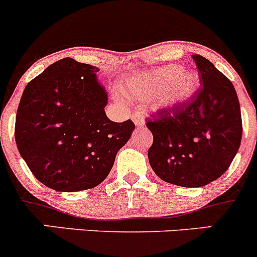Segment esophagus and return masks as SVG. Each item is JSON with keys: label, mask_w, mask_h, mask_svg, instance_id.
I'll use <instances>...</instances> for the list:
<instances>
[{"label": "esophagus", "mask_w": 257, "mask_h": 257, "mask_svg": "<svg viewBox=\"0 0 257 257\" xmlns=\"http://www.w3.org/2000/svg\"><path fill=\"white\" fill-rule=\"evenodd\" d=\"M132 119H133L134 124H136L137 126L144 125V119H143V116H142L141 113H138V112L133 113L132 114Z\"/></svg>", "instance_id": "esophagus-1"}]
</instances>
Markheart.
<instances>
[{"label": "heart", "instance_id": "1", "mask_svg": "<svg viewBox=\"0 0 257 257\" xmlns=\"http://www.w3.org/2000/svg\"><path fill=\"white\" fill-rule=\"evenodd\" d=\"M200 85V77L194 69L183 71L180 66H167L137 74L120 84L129 98L142 99L149 95L154 107L173 108L190 99Z\"/></svg>", "mask_w": 257, "mask_h": 257}]
</instances>
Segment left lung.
<instances>
[{
    "label": "left lung",
    "mask_w": 257,
    "mask_h": 257,
    "mask_svg": "<svg viewBox=\"0 0 257 257\" xmlns=\"http://www.w3.org/2000/svg\"><path fill=\"white\" fill-rule=\"evenodd\" d=\"M200 89L177 107L147 119L153 134L148 150L162 180L199 188L221 177L234 160L242 137L239 98L227 77L205 57L193 54Z\"/></svg>",
    "instance_id": "left-lung-1"
}]
</instances>
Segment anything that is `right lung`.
Instances as JSON below:
<instances>
[{
    "label": "right lung",
    "mask_w": 257,
    "mask_h": 257,
    "mask_svg": "<svg viewBox=\"0 0 257 257\" xmlns=\"http://www.w3.org/2000/svg\"><path fill=\"white\" fill-rule=\"evenodd\" d=\"M98 71L68 57L59 59L31 80L21 97L18 152L32 174L53 190L99 185L136 128L131 119L115 123L107 116L108 94Z\"/></svg>",
    "instance_id": "obj_1"
}]
</instances>
